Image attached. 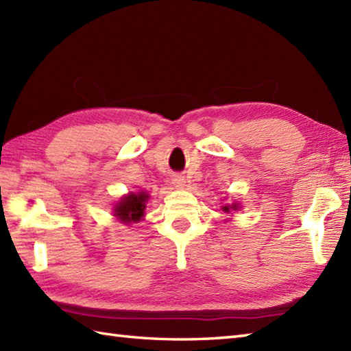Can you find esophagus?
Returning a JSON list of instances; mask_svg holds the SVG:
<instances>
[{
    "mask_svg": "<svg viewBox=\"0 0 351 351\" xmlns=\"http://www.w3.org/2000/svg\"><path fill=\"white\" fill-rule=\"evenodd\" d=\"M173 185H175L176 189H182L184 185H185L184 176H181V175H175V176H173Z\"/></svg>",
    "mask_w": 351,
    "mask_h": 351,
    "instance_id": "obj_1",
    "label": "esophagus"
}]
</instances>
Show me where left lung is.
Returning a JSON list of instances; mask_svg holds the SVG:
<instances>
[{
    "label": "left lung",
    "instance_id": "obj_1",
    "mask_svg": "<svg viewBox=\"0 0 351 351\" xmlns=\"http://www.w3.org/2000/svg\"><path fill=\"white\" fill-rule=\"evenodd\" d=\"M238 208H240V205H238V204H232V205H225V206H221V210L229 214L230 211H237Z\"/></svg>",
    "mask_w": 351,
    "mask_h": 351
}]
</instances>
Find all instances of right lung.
Listing matches in <instances>:
<instances>
[{"label":"right lung","instance_id":"add662e5","mask_svg":"<svg viewBox=\"0 0 351 351\" xmlns=\"http://www.w3.org/2000/svg\"><path fill=\"white\" fill-rule=\"evenodd\" d=\"M147 199L149 193L145 190L138 193H130V195L123 196L114 205V215L122 223H126V225H130L132 221H138L145 215Z\"/></svg>","mask_w":351,"mask_h":351}]
</instances>
